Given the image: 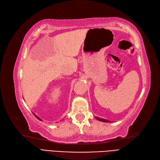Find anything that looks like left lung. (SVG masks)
Segmentation results:
<instances>
[{"label":"left lung","instance_id":"obj_1","mask_svg":"<svg viewBox=\"0 0 160 160\" xmlns=\"http://www.w3.org/2000/svg\"><path fill=\"white\" fill-rule=\"evenodd\" d=\"M97 119L100 121V122H110V121L104 119H102V118H96Z\"/></svg>","mask_w":160,"mask_h":160}]
</instances>
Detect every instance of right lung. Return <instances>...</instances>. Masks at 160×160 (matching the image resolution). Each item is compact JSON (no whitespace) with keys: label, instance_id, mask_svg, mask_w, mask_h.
Wrapping results in <instances>:
<instances>
[{"label":"right lung","instance_id":"obj_1","mask_svg":"<svg viewBox=\"0 0 160 160\" xmlns=\"http://www.w3.org/2000/svg\"><path fill=\"white\" fill-rule=\"evenodd\" d=\"M33 114H34V116H35V117H36V118H37V119H39V120H41V119H40V118H38V117H37V115H35V114H34V113H33Z\"/></svg>","mask_w":160,"mask_h":160}]
</instances>
